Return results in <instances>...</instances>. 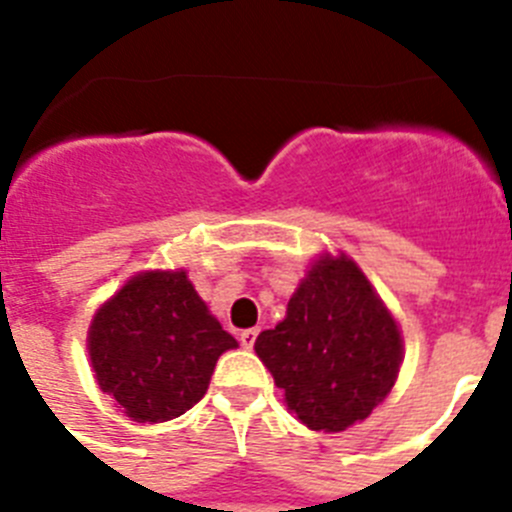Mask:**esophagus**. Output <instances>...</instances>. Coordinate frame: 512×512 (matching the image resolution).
Returning <instances> with one entry per match:
<instances>
[{
  "instance_id": "obj_1",
  "label": "esophagus",
  "mask_w": 512,
  "mask_h": 512,
  "mask_svg": "<svg viewBox=\"0 0 512 512\" xmlns=\"http://www.w3.org/2000/svg\"><path fill=\"white\" fill-rule=\"evenodd\" d=\"M256 336H259V328H246V330H241V343H243V348H253V343H256Z\"/></svg>"
}]
</instances>
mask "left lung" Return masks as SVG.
<instances>
[{
  "mask_svg": "<svg viewBox=\"0 0 512 512\" xmlns=\"http://www.w3.org/2000/svg\"><path fill=\"white\" fill-rule=\"evenodd\" d=\"M284 405L312 431L338 433L369 418L390 395L402 338L372 284L351 259L315 261L287 318L256 338Z\"/></svg>",
  "mask_w": 512,
  "mask_h": 512,
  "instance_id": "obj_1",
  "label": "left lung"
}]
</instances>
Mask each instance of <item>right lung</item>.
<instances>
[{
	"instance_id": "add662e5",
	"label": "right lung",
	"mask_w": 512,
	"mask_h": 512,
	"mask_svg": "<svg viewBox=\"0 0 512 512\" xmlns=\"http://www.w3.org/2000/svg\"><path fill=\"white\" fill-rule=\"evenodd\" d=\"M235 346L194 292L187 271L138 274L89 328L99 387L138 423L187 413L205 397L220 354Z\"/></svg>"
}]
</instances>
